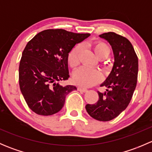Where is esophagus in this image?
Masks as SVG:
<instances>
[{
	"instance_id": "34e87169",
	"label": "esophagus",
	"mask_w": 152,
	"mask_h": 152,
	"mask_svg": "<svg viewBox=\"0 0 152 152\" xmlns=\"http://www.w3.org/2000/svg\"><path fill=\"white\" fill-rule=\"evenodd\" d=\"M78 90L80 92H84V93H86L87 91V89L85 88V87H78Z\"/></svg>"
}]
</instances>
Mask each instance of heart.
Masks as SVG:
<instances>
[{
  "instance_id": "b5f03b06",
  "label": "heart",
  "mask_w": 152,
  "mask_h": 152,
  "mask_svg": "<svg viewBox=\"0 0 152 152\" xmlns=\"http://www.w3.org/2000/svg\"><path fill=\"white\" fill-rule=\"evenodd\" d=\"M81 45H78L70 50L67 56V62L70 67H76L79 62V56L81 51ZM93 50L99 58L104 59L109 56L110 48L103 42H97L93 44ZM102 79V75L96 69L88 68L86 67H80L74 72L73 76V82L82 87H89L96 85Z\"/></svg>"
}]
</instances>
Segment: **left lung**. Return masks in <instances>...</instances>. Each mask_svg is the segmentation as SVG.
Wrapping results in <instances>:
<instances>
[{"instance_id": "1", "label": "left lung", "mask_w": 152, "mask_h": 152, "mask_svg": "<svg viewBox=\"0 0 152 152\" xmlns=\"http://www.w3.org/2000/svg\"><path fill=\"white\" fill-rule=\"evenodd\" d=\"M107 40L113 49L114 64L108 77L101 86L107 87L104 93H99L94 104H87V113L100 121H109L118 116L131 101L137 85L138 59L131 42L114 32L99 35Z\"/></svg>"}]
</instances>
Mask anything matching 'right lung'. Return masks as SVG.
I'll list each match as a JSON object with an SVG mask.
<instances>
[{
    "label": "right lung",
    "mask_w": 152,
    "mask_h": 152,
    "mask_svg": "<svg viewBox=\"0 0 152 152\" xmlns=\"http://www.w3.org/2000/svg\"><path fill=\"white\" fill-rule=\"evenodd\" d=\"M90 34L64 29H48L27 43L19 66V85L28 107L40 115H51L62 110L65 97L76 86L60 84L70 77L68 53Z\"/></svg>",
    "instance_id": "obj_1"
}]
</instances>
